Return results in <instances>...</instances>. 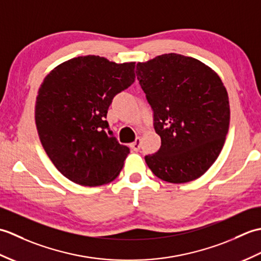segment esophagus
Wrapping results in <instances>:
<instances>
[{
    "label": "esophagus",
    "mask_w": 261,
    "mask_h": 261,
    "mask_svg": "<svg viewBox=\"0 0 261 261\" xmlns=\"http://www.w3.org/2000/svg\"><path fill=\"white\" fill-rule=\"evenodd\" d=\"M131 148L134 149L135 151H139L140 150V148H141V139H140V138H137L136 141L131 145Z\"/></svg>",
    "instance_id": "1"
}]
</instances>
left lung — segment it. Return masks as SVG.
I'll list each match as a JSON object with an SVG mask.
<instances>
[{
    "mask_svg": "<svg viewBox=\"0 0 261 261\" xmlns=\"http://www.w3.org/2000/svg\"><path fill=\"white\" fill-rule=\"evenodd\" d=\"M136 73L162 139L159 150L145 157L148 167L174 184L201 177L219 157L229 131L222 81L208 66L178 54L137 64Z\"/></svg>",
    "mask_w": 261,
    "mask_h": 261,
    "instance_id": "1",
    "label": "left lung"
}]
</instances>
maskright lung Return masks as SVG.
<instances>
[{
  "instance_id": "right-lung-1",
  "label": "right lung",
  "mask_w": 261,
  "mask_h": 261,
  "mask_svg": "<svg viewBox=\"0 0 261 261\" xmlns=\"http://www.w3.org/2000/svg\"><path fill=\"white\" fill-rule=\"evenodd\" d=\"M135 67L88 55L57 66L43 80L35 110L38 135L66 178L101 186L120 174L130 149L105 119L116 94L134 84Z\"/></svg>"
}]
</instances>
